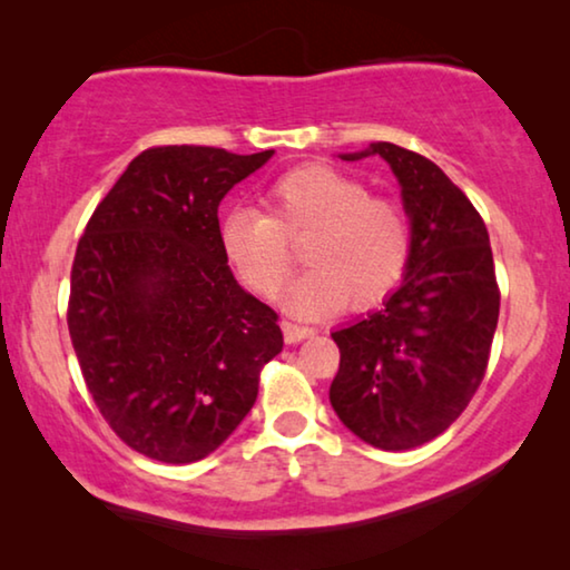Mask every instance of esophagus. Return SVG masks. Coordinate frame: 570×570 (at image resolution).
Masks as SVG:
<instances>
[{
  "mask_svg": "<svg viewBox=\"0 0 570 570\" xmlns=\"http://www.w3.org/2000/svg\"><path fill=\"white\" fill-rule=\"evenodd\" d=\"M283 334H285V342H301L306 337H314V330L311 326H301V324H293V322H283Z\"/></svg>",
  "mask_w": 570,
  "mask_h": 570,
  "instance_id": "1",
  "label": "esophagus"
}]
</instances>
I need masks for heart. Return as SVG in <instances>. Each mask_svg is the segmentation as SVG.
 Instances as JSON below:
<instances>
[{"mask_svg": "<svg viewBox=\"0 0 570 570\" xmlns=\"http://www.w3.org/2000/svg\"><path fill=\"white\" fill-rule=\"evenodd\" d=\"M267 215L233 209L220 246L248 291L275 298L303 246L308 272L285 295L295 314H326L350 301L355 311L384 303L412 259V223L400 199L373 197L361 178L330 163H306L272 181Z\"/></svg>", "mask_w": 570, "mask_h": 570, "instance_id": "b5f03b06", "label": "heart"}]
</instances>
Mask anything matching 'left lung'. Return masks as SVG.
<instances>
[{
  "label": "left lung",
  "instance_id": "obj_1",
  "mask_svg": "<svg viewBox=\"0 0 570 570\" xmlns=\"http://www.w3.org/2000/svg\"><path fill=\"white\" fill-rule=\"evenodd\" d=\"M400 178L412 259L386 306L332 332L340 371L330 402L371 446L407 451L441 435L485 379L501 311L488 228L466 194L423 155L371 142Z\"/></svg>",
  "mask_w": 570,
  "mask_h": 570
}]
</instances>
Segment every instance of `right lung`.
<instances>
[{
  "label": "right lung",
  "mask_w": 570,
  "mask_h": 570,
  "mask_svg": "<svg viewBox=\"0 0 570 570\" xmlns=\"http://www.w3.org/2000/svg\"><path fill=\"white\" fill-rule=\"evenodd\" d=\"M272 150L139 153L77 244L67 326L85 386L137 454L199 462L236 431L283 350L277 311L236 283L217 207Z\"/></svg>",
  "instance_id": "right-lung-1"
}]
</instances>
